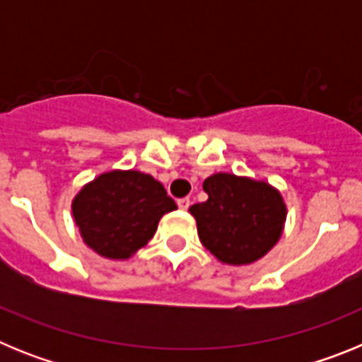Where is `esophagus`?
Listing matches in <instances>:
<instances>
[{
  "instance_id": "esophagus-1",
  "label": "esophagus",
  "mask_w": 362,
  "mask_h": 362,
  "mask_svg": "<svg viewBox=\"0 0 362 362\" xmlns=\"http://www.w3.org/2000/svg\"><path fill=\"white\" fill-rule=\"evenodd\" d=\"M177 206L181 210H188V206H190V199H188V197H181V199H177Z\"/></svg>"
}]
</instances>
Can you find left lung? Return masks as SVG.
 <instances>
[{
	"label": "left lung",
	"instance_id": "obj_1",
	"mask_svg": "<svg viewBox=\"0 0 362 362\" xmlns=\"http://www.w3.org/2000/svg\"><path fill=\"white\" fill-rule=\"evenodd\" d=\"M204 203L190 206L206 250L226 264H250L276 245L286 219L279 192L264 181L214 174L204 179Z\"/></svg>",
	"mask_w": 362,
	"mask_h": 362
}]
</instances>
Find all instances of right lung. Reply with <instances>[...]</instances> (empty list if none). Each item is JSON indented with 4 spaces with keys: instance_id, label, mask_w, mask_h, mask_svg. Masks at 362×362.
Wrapping results in <instances>:
<instances>
[{
    "instance_id": "right-lung-1",
    "label": "right lung",
    "mask_w": 362,
    "mask_h": 362,
    "mask_svg": "<svg viewBox=\"0 0 362 362\" xmlns=\"http://www.w3.org/2000/svg\"><path fill=\"white\" fill-rule=\"evenodd\" d=\"M177 209L159 181L137 170L101 174L72 203L81 238L108 259H127L152 239L166 212Z\"/></svg>"
}]
</instances>
